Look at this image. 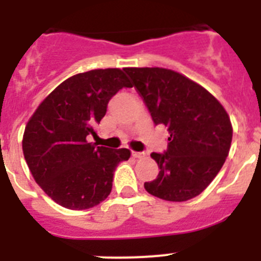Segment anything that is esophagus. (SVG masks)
I'll return each mask as SVG.
<instances>
[{"label":"esophagus","mask_w":261,"mask_h":261,"mask_svg":"<svg viewBox=\"0 0 261 261\" xmlns=\"http://www.w3.org/2000/svg\"><path fill=\"white\" fill-rule=\"evenodd\" d=\"M132 155L137 159H142V158H146V153L145 151H133Z\"/></svg>","instance_id":"1"}]
</instances>
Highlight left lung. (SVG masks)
Instances as JSON below:
<instances>
[{
    "instance_id": "left-lung-1",
    "label": "left lung",
    "mask_w": 261,
    "mask_h": 261,
    "mask_svg": "<svg viewBox=\"0 0 261 261\" xmlns=\"http://www.w3.org/2000/svg\"><path fill=\"white\" fill-rule=\"evenodd\" d=\"M155 124L168 128V147L151 153L159 174L144 184L150 195L181 202L199 196L229 155L230 117L217 98L186 75L165 68H125Z\"/></svg>"
}]
</instances>
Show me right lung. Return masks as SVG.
I'll return each instance as SVG.
<instances>
[{
  "instance_id": "1",
  "label": "right lung",
  "mask_w": 261,
  "mask_h": 261,
  "mask_svg": "<svg viewBox=\"0 0 261 261\" xmlns=\"http://www.w3.org/2000/svg\"><path fill=\"white\" fill-rule=\"evenodd\" d=\"M132 87L121 69H94L71 75L39 105L22 140L32 176L64 208L85 211L100 204L112 190L117 165L128 149H108L87 141L107 112L110 99Z\"/></svg>"
}]
</instances>
